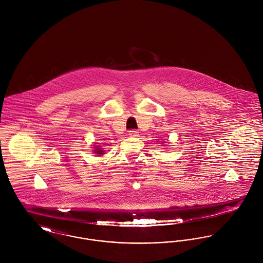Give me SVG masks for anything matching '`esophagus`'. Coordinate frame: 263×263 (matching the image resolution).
Wrapping results in <instances>:
<instances>
[{
    "mask_svg": "<svg viewBox=\"0 0 263 263\" xmlns=\"http://www.w3.org/2000/svg\"><path fill=\"white\" fill-rule=\"evenodd\" d=\"M128 135L130 137H137L138 135H139V132H138L137 130H135V129H132V130H130L128 132Z\"/></svg>",
    "mask_w": 263,
    "mask_h": 263,
    "instance_id": "1",
    "label": "esophagus"
}]
</instances>
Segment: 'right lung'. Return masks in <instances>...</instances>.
<instances>
[{
	"mask_svg": "<svg viewBox=\"0 0 263 263\" xmlns=\"http://www.w3.org/2000/svg\"><path fill=\"white\" fill-rule=\"evenodd\" d=\"M97 150H96V153L98 154V155H102L103 154V151L101 150V148H100L99 146H97V148H96Z\"/></svg>",
	"mask_w": 263,
	"mask_h": 263,
	"instance_id": "right-lung-1",
	"label": "right lung"
}]
</instances>
